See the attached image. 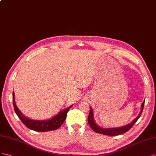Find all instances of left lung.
Returning <instances> with one entry per match:
<instances>
[{
  "label": "left lung",
  "mask_w": 156,
  "mask_h": 156,
  "mask_svg": "<svg viewBox=\"0 0 156 156\" xmlns=\"http://www.w3.org/2000/svg\"><path fill=\"white\" fill-rule=\"evenodd\" d=\"M144 101L142 104L141 111H140L139 115H138V116L134 120H133V121L131 123L128 124V125H127L126 126H123V127H118V128H108V129L101 128V127H99L98 126H97V124L95 123L94 120H93V111L91 108L90 110V114H89L88 118H87V121H88L89 124H90L91 128L96 133H100V134L105 135H108V136H116L118 135H122L129 130L133 126V125H134V124L136 123L138 119L140 118V116L142 114V110H143V108H144Z\"/></svg>",
  "instance_id": "obj_1"
}]
</instances>
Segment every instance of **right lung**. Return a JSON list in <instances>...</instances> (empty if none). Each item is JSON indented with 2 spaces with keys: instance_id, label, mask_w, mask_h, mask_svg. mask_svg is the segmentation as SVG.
<instances>
[{
  "instance_id": "right-lung-1",
  "label": "right lung",
  "mask_w": 156,
  "mask_h": 156,
  "mask_svg": "<svg viewBox=\"0 0 156 156\" xmlns=\"http://www.w3.org/2000/svg\"><path fill=\"white\" fill-rule=\"evenodd\" d=\"M12 99L15 112L17 115L18 118L20 119L21 122L23 123L27 127L30 129L40 132L50 131L57 129L60 127L62 124L64 123L65 120L66 118V114H67L68 111L73 106V105H71L69 108L62 110L60 113L56 115L55 117H53L52 119H50V120H47V121H37V120H31L30 119L27 118L21 114V112H20V110L17 108L16 105L14 91H13Z\"/></svg>"
}]
</instances>
